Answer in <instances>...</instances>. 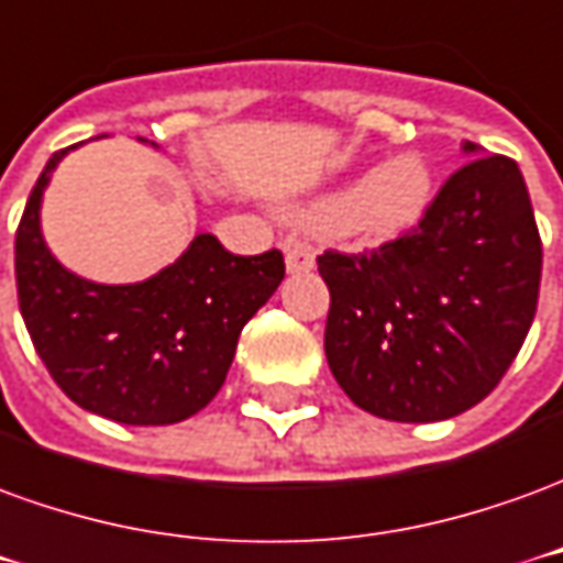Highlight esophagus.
I'll use <instances>...</instances> for the list:
<instances>
[{"mask_svg":"<svg viewBox=\"0 0 563 563\" xmlns=\"http://www.w3.org/2000/svg\"><path fill=\"white\" fill-rule=\"evenodd\" d=\"M285 266H288V273H309L314 266L312 245L290 236L288 242H285Z\"/></svg>","mask_w":563,"mask_h":563,"instance_id":"obj_1","label":"esophagus"}]
</instances>
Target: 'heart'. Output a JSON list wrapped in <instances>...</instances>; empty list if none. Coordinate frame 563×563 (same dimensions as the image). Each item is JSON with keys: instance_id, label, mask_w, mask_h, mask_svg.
Segmentation results:
<instances>
[{"instance_id": "1", "label": "heart", "mask_w": 563, "mask_h": 563, "mask_svg": "<svg viewBox=\"0 0 563 563\" xmlns=\"http://www.w3.org/2000/svg\"><path fill=\"white\" fill-rule=\"evenodd\" d=\"M433 199V169L421 154L390 157L352 185L336 187L306 206V218L324 230L388 242L409 233L428 214Z\"/></svg>"}]
</instances>
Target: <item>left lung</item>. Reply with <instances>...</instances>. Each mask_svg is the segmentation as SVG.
Here are the masks:
<instances>
[{"label":"left lung","instance_id":"obj_1","mask_svg":"<svg viewBox=\"0 0 563 563\" xmlns=\"http://www.w3.org/2000/svg\"><path fill=\"white\" fill-rule=\"evenodd\" d=\"M464 142L466 161L406 236L324 251V352L352 402L428 424L485 400L528 336L543 242L516 161Z\"/></svg>","mask_w":563,"mask_h":563}]
</instances>
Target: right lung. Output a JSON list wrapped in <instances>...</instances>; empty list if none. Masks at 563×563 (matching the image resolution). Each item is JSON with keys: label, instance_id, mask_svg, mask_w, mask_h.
<instances>
[{"label": "right lung", "instance_id": "obj_1", "mask_svg": "<svg viewBox=\"0 0 563 563\" xmlns=\"http://www.w3.org/2000/svg\"><path fill=\"white\" fill-rule=\"evenodd\" d=\"M57 151L38 175L14 236L23 324L63 394L121 424H175L221 390L242 327L285 278L282 251L239 257L197 233L187 251L135 285L69 273L42 236V197Z\"/></svg>", "mask_w": 563, "mask_h": 563}]
</instances>
